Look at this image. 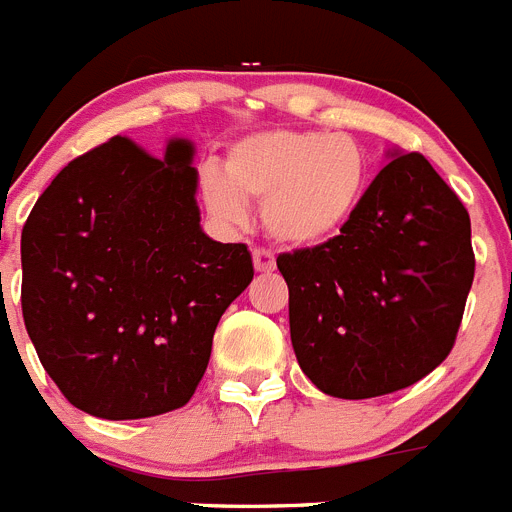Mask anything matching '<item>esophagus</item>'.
I'll return each instance as SVG.
<instances>
[{"instance_id":"obj_1","label":"esophagus","mask_w":512,"mask_h":512,"mask_svg":"<svg viewBox=\"0 0 512 512\" xmlns=\"http://www.w3.org/2000/svg\"><path fill=\"white\" fill-rule=\"evenodd\" d=\"M274 266H277L274 253L266 251V248H253V269L259 274H269V271H274Z\"/></svg>"}]
</instances>
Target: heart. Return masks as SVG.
<instances>
[{
    "instance_id": "obj_1",
    "label": "heart",
    "mask_w": 512,
    "mask_h": 512,
    "mask_svg": "<svg viewBox=\"0 0 512 512\" xmlns=\"http://www.w3.org/2000/svg\"><path fill=\"white\" fill-rule=\"evenodd\" d=\"M205 207L223 225H243L248 202L261 205L266 233L287 248L336 238L369 189V156L351 135L266 130L235 140L225 171L200 174Z\"/></svg>"
}]
</instances>
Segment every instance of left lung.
Wrapping results in <instances>:
<instances>
[{"label":"left lung","instance_id":"left-lung-1","mask_svg":"<svg viewBox=\"0 0 512 512\" xmlns=\"http://www.w3.org/2000/svg\"><path fill=\"white\" fill-rule=\"evenodd\" d=\"M387 156L341 235L277 259L300 369L341 400L431 374L454 348L474 279L467 207L420 153Z\"/></svg>","mask_w":512,"mask_h":512}]
</instances>
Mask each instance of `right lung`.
I'll use <instances>...</instances> for the list:
<instances>
[{"mask_svg": "<svg viewBox=\"0 0 512 512\" xmlns=\"http://www.w3.org/2000/svg\"><path fill=\"white\" fill-rule=\"evenodd\" d=\"M194 143L161 158L110 138L74 158L22 228V318L63 397L104 420L187 405L215 328L253 279L202 230Z\"/></svg>", "mask_w": 512, "mask_h": 512, "instance_id": "add662e5", "label": "right lung"}]
</instances>
